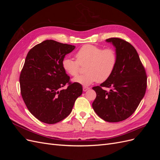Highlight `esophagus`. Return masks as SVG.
I'll return each instance as SVG.
<instances>
[{
	"label": "esophagus",
	"mask_w": 160,
	"mask_h": 160,
	"mask_svg": "<svg viewBox=\"0 0 160 160\" xmlns=\"http://www.w3.org/2000/svg\"><path fill=\"white\" fill-rule=\"evenodd\" d=\"M89 88H88V87H83V91H87L88 90H89Z\"/></svg>",
	"instance_id": "1"
}]
</instances>
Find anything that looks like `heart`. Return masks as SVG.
Returning <instances> with one entry per match:
<instances>
[{"mask_svg":"<svg viewBox=\"0 0 160 160\" xmlns=\"http://www.w3.org/2000/svg\"><path fill=\"white\" fill-rule=\"evenodd\" d=\"M75 61L68 57L62 61V69L71 76H76L79 71V65H85V74L72 79L73 83L88 86L94 82H103L108 79L115 68L118 62L116 51L111 48H103L93 45H84L76 52Z\"/></svg>","mask_w":160,"mask_h":160,"instance_id":"heart-1","label":"heart"}]
</instances>
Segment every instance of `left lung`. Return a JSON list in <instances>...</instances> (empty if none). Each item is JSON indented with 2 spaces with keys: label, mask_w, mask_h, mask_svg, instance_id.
<instances>
[{
  "label": "left lung",
  "mask_w": 160,
  "mask_h": 160,
  "mask_svg": "<svg viewBox=\"0 0 160 160\" xmlns=\"http://www.w3.org/2000/svg\"><path fill=\"white\" fill-rule=\"evenodd\" d=\"M106 42L115 48L118 62L108 79L93 87L96 98L92 107L99 117L108 122L126 119L137 109L147 88V76L135 48L123 39L110 38ZM109 88V91L102 89Z\"/></svg>",
  "instance_id": "obj_1"
}]
</instances>
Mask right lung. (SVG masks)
<instances>
[{
	"label": "right lung",
	"instance_id": "1",
	"mask_svg": "<svg viewBox=\"0 0 160 160\" xmlns=\"http://www.w3.org/2000/svg\"><path fill=\"white\" fill-rule=\"evenodd\" d=\"M75 46L46 40L28 51L20 75L21 93L27 108L41 122L54 124L68 116L82 85L71 83L62 61ZM68 88H62L67 83Z\"/></svg>",
	"mask_w": 160,
	"mask_h": 160
}]
</instances>
